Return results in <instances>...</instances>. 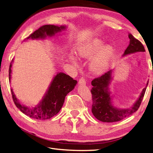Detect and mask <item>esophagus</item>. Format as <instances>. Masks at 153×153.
Returning <instances> with one entry per match:
<instances>
[{"mask_svg": "<svg viewBox=\"0 0 153 153\" xmlns=\"http://www.w3.org/2000/svg\"><path fill=\"white\" fill-rule=\"evenodd\" d=\"M79 83L81 84V85H85L86 82H85V77H82L79 80Z\"/></svg>", "mask_w": 153, "mask_h": 153, "instance_id": "1", "label": "esophagus"}]
</instances>
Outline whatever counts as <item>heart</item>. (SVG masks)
<instances>
[{
	"instance_id": "heart-1",
	"label": "heart",
	"mask_w": 153,
	"mask_h": 153,
	"mask_svg": "<svg viewBox=\"0 0 153 153\" xmlns=\"http://www.w3.org/2000/svg\"><path fill=\"white\" fill-rule=\"evenodd\" d=\"M102 44V40L95 38L82 45L77 51L79 56L82 58H89L97 52L91 62L92 70L97 73L101 72L107 67L113 53L111 46L105 45L101 48ZM70 59L74 64H76L74 58L71 57Z\"/></svg>"
}]
</instances>
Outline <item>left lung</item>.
<instances>
[{
    "mask_svg": "<svg viewBox=\"0 0 153 153\" xmlns=\"http://www.w3.org/2000/svg\"><path fill=\"white\" fill-rule=\"evenodd\" d=\"M128 37L130 42L126 49L123 55H127L136 52L145 51L143 45L131 33ZM112 70L107 71L101 76L96 77L91 82L93 86L91 89L92 94L91 111L97 119L103 122H115L120 121L135 112L141 105L145 95L147 86L143 91L135 105L131 108L118 109L114 107L110 102V93L108 91V86L111 79ZM148 85V83H147Z\"/></svg>",
    "mask_w": 153,
    "mask_h": 153,
    "instance_id": "8db88e82",
    "label": "left lung"
}]
</instances>
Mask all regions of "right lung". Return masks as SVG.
I'll use <instances>...</instances> for the list:
<instances>
[{
	"instance_id": "1",
	"label": "right lung",
	"mask_w": 153,
	"mask_h": 153,
	"mask_svg": "<svg viewBox=\"0 0 153 153\" xmlns=\"http://www.w3.org/2000/svg\"><path fill=\"white\" fill-rule=\"evenodd\" d=\"M65 28V26L58 27L54 25H45L35 31L26 38V39L30 38L32 39H43L46 37V35L52 36L57 32L64 30ZM11 67L12 62L10 64L8 70L9 80H10L11 77ZM76 83V80L73 79L66 74L59 73L56 74L43 99L39 105L34 108H27L21 105L16 98L12 89H11V93L15 105L21 110V112L33 119L47 120L51 118L59 112L63 106L65 97L68 93L74 89Z\"/></svg>"
}]
</instances>
